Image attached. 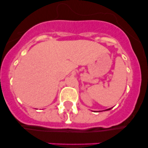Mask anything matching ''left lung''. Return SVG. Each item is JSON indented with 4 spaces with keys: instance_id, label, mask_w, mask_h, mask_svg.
Instances as JSON below:
<instances>
[{
    "instance_id": "left-lung-1",
    "label": "left lung",
    "mask_w": 148,
    "mask_h": 148,
    "mask_svg": "<svg viewBox=\"0 0 148 148\" xmlns=\"http://www.w3.org/2000/svg\"><path fill=\"white\" fill-rule=\"evenodd\" d=\"M110 110V109H108V110Z\"/></svg>"
}]
</instances>
